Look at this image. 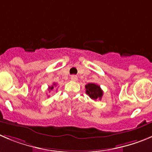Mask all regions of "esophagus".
<instances>
[{"instance_id":"obj_1","label":"esophagus","mask_w":152,"mask_h":152,"mask_svg":"<svg viewBox=\"0 0 152 152\" xmlns=\"http://www.w3.org/2000/svg\"><path fill=\"white\" fill-rule=\"evenodd\" d=\"M78 79L77 76H76V75H72L71 76V80L73 81H76Z\"/></svg>"}]
</instances>
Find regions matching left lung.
Instances as JSON below:
<instances>
[{"label": "left lung", "mask_w": 152, "mask_h": 152, "mask_svg": "<svg viewBox=\"0 0 152 152\" xmlns=\"http://www.w3.org/2000/svg\"><path fill=\"white\" fill-rule=\"evenodd\" d=\"M86 94L92 99V100H97L101 99L103 96V91L100 88L98 85L94 83H88L86 86Z\"/></svg>", "instance_id": "left-lung-1"}]
</instances>
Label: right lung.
<instances>
[{
  "mask_svg": "<svg viewBox=\"0 0 152 152\" xmlns=\"http://www.w3.org/2000/svg\"><path fill=\"white\" fill-rule=\"evenodd\" d=\"M54 86H55V83H54V85H53V86H51V87H49V91H52V89L54 88Z\"/></svg>",
  "mask_w": 152,
  "mask_h": 152,
  "instance_id": "add662e5",
  "label": "right lung"
}]
</instances>
